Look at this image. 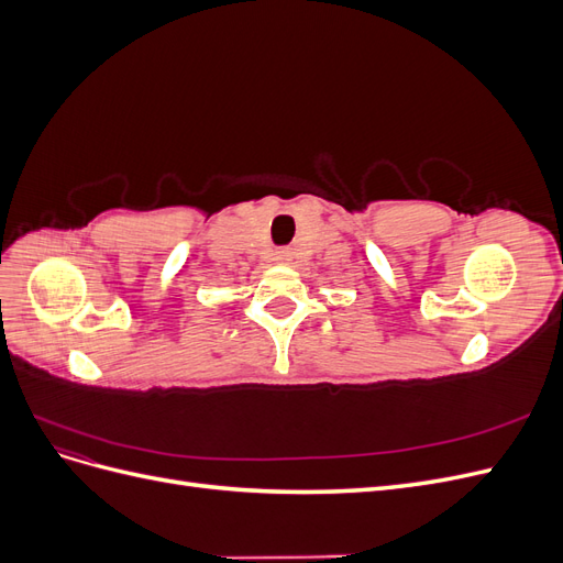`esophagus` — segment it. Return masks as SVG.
<instances>
[{
	"mask_svg": "<svg viewBox=\"0 0 563 563\" xmlns=\"http://www.w3.org/2000/svg\"><path fill=\"white\" fill-rule=\"evenodd\" d=\"M277 261H282V263L288 261V253H286V251H279V253H277Z\"/></svg>",
	"mask_w": 563,
	"mask_h": 563,
	"instance_id": "esophagus-1",
	"label": "esophagus"
}]
</instances>
